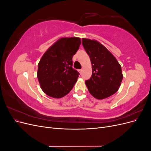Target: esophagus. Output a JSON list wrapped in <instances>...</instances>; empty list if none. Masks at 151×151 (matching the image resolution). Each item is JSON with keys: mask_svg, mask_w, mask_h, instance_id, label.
Listing matches in <instances>:
<instances>
[{"mask_svg": "<svg viewBox=\"0 0 151 151\" xmlns=\"http://www.w3.org/2000/svg\"><path fill=\"white\" fill-rule=\"evenodd\" d=\"M78 71H79V72L80 73V74H81L82 72H83V69H79Z\"/></svg>", "mask_w": 151, "mask_h": 151, "instance_id": "1", "label": "esophagus"}]
</instances>
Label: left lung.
<instances>
[{
    "mask_svg": "<svg viewBox=\"0 0 151 151\" xmlns=\"http://www.w3.org/2000/svg\"><path fill=\"white\" fill-rule=\"evenodd\" d=\"M82 43L90 57L92 76L86 81L90 94L102 99L115 94L123 79L122 68L108 49L96 40L83 38Z\"/></svg>",
    "mask_w": 151,
    "mask_h": 151,
    "instance_id": "1",
    "label": "left lung"
}]
</instances>
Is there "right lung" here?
Wrapping results in <instances>:
<instances>
[{
  "label": "right lung",
  "instance_id": "right-lung-1",
  "mask_svg": "<svg viewBox=\"0 0 151 151\" xmlns=\"http://www.w3.org/2000/svg\"><path fill=\"white\" fill-rule=\"evenodd\" d=\"M81 43L79 38H60L41 58L37 77L41 88L49 96H65L76 84L79 73L72 67V57Z\"/></svg>",
  "mask_w": 151,
  "mask_h": 151
}]
</instances>
